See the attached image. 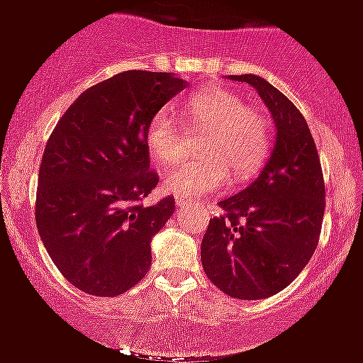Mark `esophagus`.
<instances>
[{
    "instance_id": "obj_1",
    "label": "esophagus",
    "mask_w": 363,
    "mask_h": 363,
    "mask_svg": "<svg viewBox=\"0 0 363 363\" xmlns=\"http://www.w3.org/2000/svg\"><path fill=\"white\" fill-rule=\"evenodd\" d=\"M189 201H186V199H175V204H177V208H184V206H188Z\"/></svg>"
}]
</instances>
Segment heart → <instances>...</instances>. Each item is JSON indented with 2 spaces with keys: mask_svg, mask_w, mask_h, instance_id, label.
<instances>
[{
  "mask_svg": "<svg viewBox=\"0 0 363 363\" xmlns=\"http://www.w3.org/2000/svg\"><path fill=\"white\" fill-rule=\"evenodd\" d=\"M189 127L208 128L202 155L177 162L164 175L166 189L177 197L197 199L236 181L252 177L265 164L272 147L269 121L228 87H204L177 107ZM145 145L157 164H172L182 154V132L168 111H157L145 128Z\"/></svg>",
  "mask_w": 363,
  "mask_h": 363,
  "instance_id": "obj_1",
  "label": "heart"
}]
</instances>
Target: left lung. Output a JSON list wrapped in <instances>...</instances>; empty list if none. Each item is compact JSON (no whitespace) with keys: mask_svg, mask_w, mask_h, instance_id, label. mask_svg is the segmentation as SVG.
<instances>
[{"mask_svg":"<svg viewBox=\"0 0 363 363\" xmlns=\"http://www.w3.org/2000/svg\"><path fill=\"white\" fill-rule=\"evenodd\" d=\"M258 91L276 123V145L259 177L218 202L201 262L216 289L236 299H265L286 289L319 243L326 189L313 135L296 105L256 74H231Z\"/></svg>","mask_w":363,"mask_h":363,"instance_id":"1","label":"left lung"}]
</instances>
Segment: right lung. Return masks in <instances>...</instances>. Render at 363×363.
Here are the masks:
<instances>
[{
	"label": "right lung",
	"mask_w": 363,
	"mask_h": 363,
	"mask_svg": "<svg viewBox=\"0 0 363 363\" xmlns=\"http://www.w3.org/2000/svg\"><path fill=\"white\" fill-rule=\"evenodd\" d=\"M184 87L170 73L123 71L84 91L50 135L37 231L60 274L82 292L120 296L150 270L152 236L174 215L175 201L143 204L159 182L145 128Z\"/></svg>",
	"instance_id": "obj_1"
}]
</instances>
